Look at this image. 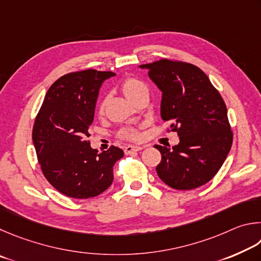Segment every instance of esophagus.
<instances>
[{"label":"esophagus","instance_id":"obj_1","mask_svg":"<svg viewBox=\"0 0 261 261\" xmlns=\"http://www.w3.org/2000/svg\"><path fill=\"white\" fill-rule=\"evenodd\" d=\"M142 149H143V147H140V145H127L123 151H125L126 154H129V153H133V152L141 151Z\"/></svg>","mask_w":261,"mask_h":261}]
</instances>
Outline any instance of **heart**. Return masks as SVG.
I'll return each mask as SVG.
<instances>
[{
	"mask_svg": "<svg viewBox=\"0 0 261 261\" xmlns=\"http://www.w3.org/2000/svg\"><path fill=\"white\" fill-rule=\"evenodd\" d=\"M120 88L123 95H125L128 99L132 100V102H134V100L138 97H140L141 95L148 93L147 85H145L143 81H141L140 79H138V77H134V76L126 77V79L121 82ZM104 110H105V102L102 100V102H99L97 105L96 113H97L98 116H102L104 113ZM120 136L122 139L136 141L141 138V134L138 129H135V128H125V129H122L120 132Z\"/></svg>",
	"mask_w": 261,
	"mask_h": 261,
	"instance_id": "1",
	"label": "heart"
}]
</instances>
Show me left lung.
<instances>
[{"label": "left lung", "mask_w": 261, "mask_h": 261, "mask_svg": "<svg viewBox=\"0 0 261 261\" xmlns=\"http://www.w3.org/2000/svg\"><path fill=\"white\" fill-rule=\"evenodd\" d=\"M150 79L162 90V118L180 143L172 149L154 145L162 153L156 167L163 182L176 190L207 184L220 170L232 144V132L221 95L194 64L162 58L144 64Z\"/></svg>", "instance_id": "8db88e82"}]
</instances>
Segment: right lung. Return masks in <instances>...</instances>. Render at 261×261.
Instances as JSON below:
<instances>
[{"label": "right lung", "mask_w": 261, "mask_h": 261, "mask_svg": "<svg viewBox=\"0 0 261 261\" xmlns=\"http://www.w3.org/2000/svg\"><path fill=\"white\" fill-rule=\"evenodd\" d=\"M113 75L87 68L61 76L50 86L35 118L32 139L41 171L67 197L102 194L112 184L114 164L123 156L114 145L98 152L88 141L99 88Z\"/></svg>", "instance_id": "1"}]
</instances>
